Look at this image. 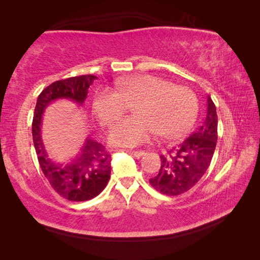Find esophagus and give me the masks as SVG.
<instances>
[{
	"label": "esophagus",
	"instance_id": "esophagus-1",
	"mask_svg": "<svg viewBox=\"0 0 260 260\" xmlns=\"http://www.w3.org/2000/svg\"><path fill=\"white\" fill-rule=\"evenodd\" d=\"M128 151L133 153L135 157H141V156H143L144 153H146V151H144V150H128Z\"/></svg>",
	"mask_w": 260,
	"mask_h": 260
}]
</instances>
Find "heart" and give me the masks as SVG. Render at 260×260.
<instances>
[{"instance_id": "heart-1", "label": "heart", "mask_w": 260, "mask_h": 260, "mask_svg": "<svg viewBox=\"0 0 260 260\" xmlns=\"http://www.w3.org/2000/svg\"><path fill=\"white\" fill-rule=\"evenodd\" d=\"M117 90L100 87L93 96V109L103 125L111 126L133 104V113L118 121L110 132L114 144L138 147L158 134L174 136L192 124L197 113V98L191 89L173 85L165 79L141 74L122 78Z\"/></svg>"}]
</instances>
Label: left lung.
Returning <instances> with one entry per match:
<instances>
[{
  "label": "left lung",
  "instance_id": "8db88e82",
  "mask_svg": "<svg viewBox=\"0 0 260 260\" xmlns=\"http://www.w3.org/2000/svg\"><path fill=\"white\" fill-rule=\"evenodd\" d=\"M217 140L218 116L213 101L208 96V112L203 124L183 142L160 156V169L150 179L151 186L167 196H178L188 191L209 169Z\"/></svg>",
  "mask_w": 260,
  "mask_h": 260
}]
</instances>
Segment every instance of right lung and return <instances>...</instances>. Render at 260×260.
Listing matches in <instances>:
<instances>
[{
	"label": "right lung",
	"mask_w": 260,
	"mask_h": 260,
	"mask_svg": "<svg viewBox=\"0 0 260 260\" xmlns=\"http://www.w3.org/2000/svg\"><path fill=\"white\" fill-rule=\"evenodd\" d=\"M98 77H72L52 82L39 95L34 110L32 134L38 160L52 189L65 200L83 202L100 195L107 187L111 174V156L107 149L89 136L79 155L67 165L56 164L48 158L41 139V120L45 109L58 99H69L82 105L88 88Z\"/></svg>",
	"instance_id": "obj_1"
}]
</instances>
